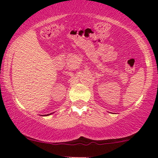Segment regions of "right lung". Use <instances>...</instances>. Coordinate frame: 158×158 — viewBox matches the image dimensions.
Listing matches in <instances>:
<instances>
[{
    "label": "right lung",
    "mask_w": 158,
    "mask_h": 158,
    "mask_svg": "<svg viewBox=\"0 0 158 158\" xmlns=\"http://www.w3.org/2000/svg\"><path fill=\"white\" fill-rule=\"evenodd\" d=\"M47 115H49V114H47ZM47 115H45V116H47Z\"/></svg>",
    "instance_id": "add662e5"
}]
</instances>
